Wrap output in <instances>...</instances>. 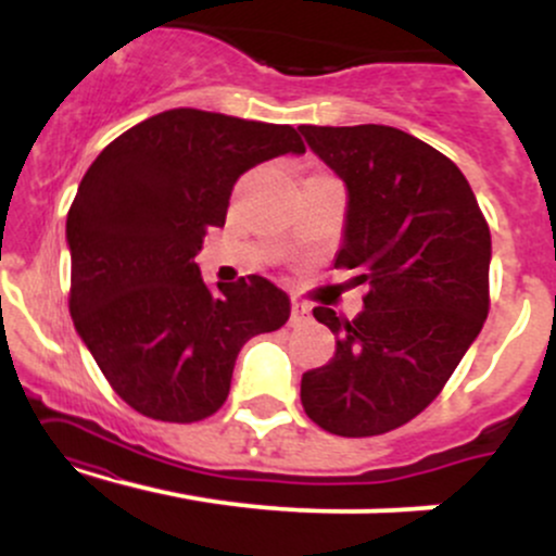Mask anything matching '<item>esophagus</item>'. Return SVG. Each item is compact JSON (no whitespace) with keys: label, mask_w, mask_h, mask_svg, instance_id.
<instances>
[{"label":"esophagus","mask_w":556,"mask_h":556,"mask_svg":"<svg viewBox=\"0 0 556 556\" xmlns=\"http://www.w3.org/2000/svg\"><path fill=\"white\" fill-rule=\"evenodd\" d=\"M308 303H303V300H292V314H290V324L292 327H300V324L308 321Z\"/></svg>","instance_id":"1"}]
</instances>
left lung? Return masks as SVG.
Segmentation results:
<instances>
[{"label":"left lung","instance_id":"left-lung-1","mask_svg":"<svg viewBox=\"0 0 556 556\" xmlns=\"http://www.w3.org/2000/svg\"><path fill=\"white\" fill-rule=\"evenodd\" d=\"M348 188L334 266L366 285L353 321L316 305L334 358L305 371L300 400L324 431L376 437L442 392L489 316L491 235L468 180L424 140L387 125H300Z\"/></svg>","mask_w":556,"mask_h":556}]
</instances>
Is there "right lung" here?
I'll use <instances>...</instances> for the list:
<instances>
[{
  "instance_id": "obj_1",
  "label": "right lung",
  "mask_w": 556,
  "mask_h": 556,
  "mask_svg": "<svg viewBox=\"0 0 556 556\" xmlns=\"http://www.w3.org/2000/svg\"><path fill=\"white\" fill-rule=\"evenodd\" d=\"M282 154H305L290 125L169 110L112 140L80 180L67 214L70 314L140 416H214L242 344L290 318V298L269 279L212 290L195 264L238 177Z\"/></svg>"
}]
</instances>
